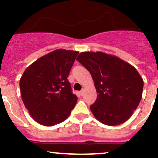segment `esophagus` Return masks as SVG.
<instances>
[{"mask_svg": "<svg viewBox=\"0 0 158 158\" xmlns=\"http://www.w3.org/2000/svg\"><path fill=\"white\" fill-rule=\"evenodd\" d=\"M83 92H84V91H83V90H82V91H79V95H80V96H82V95H83Z\"/></svg>", "mask_w": 158, "mask_h": 158, "instance_id": "34e87169", "label": "esophagus"}]
</instances>
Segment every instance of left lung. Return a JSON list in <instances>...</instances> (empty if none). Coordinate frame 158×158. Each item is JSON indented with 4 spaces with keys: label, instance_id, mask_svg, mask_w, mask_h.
<instances>
[{
    "label": "left lung",
    "instance_id": "obj_1",
    "mask_svg": "<svg viewBox=\"0 0 158 158\" xmlns=\"http://www.w3.org/2000/svg\"><path fill=\"white\" fill-rule=\"evenodd\" d=\"M76 60L89 71L98 98L90 106L99 121L116 126L127 121L141 100L143 78L133 66L102 52H85Z\"/></svg>",
    "mask_w": 158,
    "mask_h": 158
}]
</instances>
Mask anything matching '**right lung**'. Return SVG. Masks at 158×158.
I'll return each instance as SVG.
<instances>
[{
	"label": "right lung",
	"mask_w": 158,
	"mask_h": 158,
	"mask_svg": "<svg viewBox=\"0 0 158 158\" xmlns=\"http://www.w3.org/2000/svg\"><path fill=\"white\" fill-rule=\"evenodd\" d=\"M78 54L56 49L31 64L22 74V101L40 124L51 127L63 122L75 107L78 98L72 93L67 77Z\"/></svg>",
	"instance_id": "obj_1"
}]
</instances>
